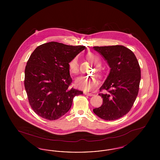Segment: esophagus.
Wrapping results in <instances>:
<instances>
[{"label": "esophagus", "mask_w": 160, "mask_h": 160, "mask_svg": "<svg viewBox=\"0 0 160 160\" xmlns=\"http://www.w3.org/2000/svg\"><path fill=\"white\" fill-rule=\"evenodd\" d=\"M84 94L85 95H88V96H90V97L94 95V94H93V93H88V92H84Z\"/></svg>", "instance_id": "esophagus-1"}]
</instances>
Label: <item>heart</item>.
Returning <instances> with one entry per match:
<instances>
[{
  "label": "heart",
  "instance_id": "b5f03b06",
  "mask_svg": "<svg viewBox=\"0 0 160 160\" xmlns=\"http://www.w3.org/2000/svg\"><path fill=\"white\" fill-rule=\"evenodd\" d=\"M87 59L97 66H99L101 61L99 57L95 54L89 53L86 56ZM69 71L71 74H76L79 71L78 62L77 58H73L68 63ZM98 78L95 76H80L78 77L76 80L77 86L84 90V91H90L93 90L98 84Z\"/></svg>",
  "mask_w": 160,
  "mask_h": 160
}]
</instances>
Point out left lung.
Returning <instances> with one entry per match:
<instances>
[{"instance_id": "left-lung-1", "label": "left lung", "mask_w": 160, "mask_h": 160, "mask_svg": "<svg viewBox=\"0 0 160 160\" xmlns=\"http://www.w3.org/2000/svg\"><path fill=\"white\" fill-rule=\"evenodd\" d=\"M106 61L110 70L100 91L102 104L93 112L100 118L113 121L128 113L137 98L141 71L134 53L123 46L93 47Z\"/></svg>"}]
</instances>
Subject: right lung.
<instances>
[{
  "mask_svg": "<svg viewBox=\"0 0 160 160\" xmlns=\"http://www.w3.org/2000/svg\"><path fill=\"white\" fill-rule=\"evenodd\" d=\"M84 49V46L50 42L31 54L24 71V87L32 108L41 118L59 119L69 110L74 97L83 94L69 88L72 78L68 63Z\"/></svg>",
  "mask_w": 160,
  "mask_h": 160,
  "instance_id": "1",
  "label": "right lung"
}]
</instances>
